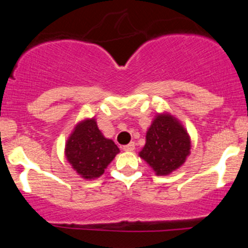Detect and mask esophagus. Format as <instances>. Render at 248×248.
<instances>
[{
    "label": "esophagus",
    "instance_id": "esophagus-1",
    "mask_svg": "<svg viewBox=\"0 0 248 248\" xmlns=\"http://www.w3.org/2000/svg\"><path fill=\"white\" fill-rule=\"evenodd\" d=\"M122 149L124 150V152H133L134 149H135V144H134V142H130V143L126 144V146H124Z\"/></svg>",
    "mask_w": 248,
    "mask_h": 248
}]
</instances>
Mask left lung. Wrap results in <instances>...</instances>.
Masks as SVG:
<instances>
[{
    "label": "left lung",
    "mask_w": 248,
    "mask_h": 248,
    "mask_svg": "<svg viewBox=\"0 0 248 248\" xmlns=\"http://www.w3.org/2000/svg\"><path fill=\"white\" fill-rule=\"evenodd\" d=\"M190 147L189 135L178 120L169 114H158L148 129L140 157L157 175H169L186 162Z\"/></svg>",
    "instance_id": "8db88e82"
}]
</instances>
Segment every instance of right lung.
I'll list each match as a JSON object with an SVG mask.
<instances>
[{
    "mask_svg": "<svg viewBox=\"0 0 248 248\" xmlns=\"http://www.w3.org/2000/svg\"><path fill=\"white\" fill-rule=\"evenodd\" d=\"M119 152L114 142L102 135L94 119L77 124L65 147L67 161L86 179L101 176Z\"/></svg>",
    "mask_w": 248,
    "mask_h": 248,
    "instance_id": "right-lung-1",
    "label": "right lung"
}]
</instances>
